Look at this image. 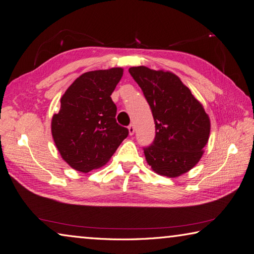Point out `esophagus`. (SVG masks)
I'll return each instance as SVG.
<instances>
[{"mask_svg":"<svg viewBox=\"0 0 254 254\" xmlns=\"http://www.w3.org/2000/svg\"><path fill=\"white\" fill-rule=\"evenodd\" d=\"M128 130H129V134L132 136V134L134 133V126L132 125V124H131V125L128 126Z\"/></svg>","mask_w":254,"mask_h":254,"instance_id":"34e87169","label":"esophagus"}]
</instances>
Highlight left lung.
<instances>
[{
  "label": "left lung",
  "instance_id": "obj_1",
  "mask_svg": "<svg viewBox=\"0 0 254 254\" xmlns=\"http://www.w3.org/2000/svg\"><path fill=\"white\" fill-rule=\"evenodd\" d=\"M153 115L155 137L144 146L146 162L155 173L177 177L201 159L210 134V118L189 88L170 71L130 67Z\"/></svg>",
  "mask_w": 254,
  "mask_h": 254
}]
</instances>
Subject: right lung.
<instances>
[{
  "label": "right lung",
  "instance_id": "obj_1",
  "mask_svg": "<svg viewBox=\"0 0 254 254\" xmlns=\"http://www.w3.org/2000/svg\"><path fill=\"white\" fill-rule=\"evenodd\" d=\"M122 76L120 67L84 72L61 99L52 136L63 160L76 171L88 173L104 165L128 136V129L116 122L111 98Z\"/></svg>",
  "mask_w": 254,
  "mask_h": 254
}]
</instances>
